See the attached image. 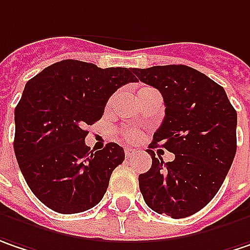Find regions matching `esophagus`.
<instances>
[{"label": "esophagus", "instance_id": "1", "mask_svg": "<svg viewBox=\"0 0 250 250\" xmlns=\"http://www.w3.org/2000/svg\"><path fill=\"white\" fill-rule=\"evenodd\" d=\"M125 157H127V158H131L133 155L137 154V150H134V148H130V147H127V148L125 150Z\"/></svg>", "mask_w": 250, "mask_h": 250}]
</instances>
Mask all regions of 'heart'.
<instances>
[{"label": "heart", "instance_id": "heart-1", "mask_svg": "<svg viewBox=\"0 0 250 250\" xmlns=\"http://www.w3.org/2000/svg\"><path fill=\"white\" fill-rule=\"evenodd\" d=\"M148 92H154V89H151V87H143V89H140L139 97L140 96L146 95V93H148ZM110 102H109V104H110ZM119 134L127 143H136L141 137V133L137 131V130H133V128H122V130H119Z\"/></svg>", "mask_w": 250, "mask_h": 250}]
</instances>
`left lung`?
<instances>
[{
	"instance_id": "left-lung-1",
	"label": "left lung",
	"mask_w": 250,
	"mask_h": 250,
	"mask_svg": "<svg viewBox=\"0 0 250 250\" xmlns=\"http://www.w3.org/2000/svg\"><path fill=\"white\" fill-rule=\"evenodd\" d=\"M137 79L160 90L166 117L147 153L151 168L139 175L146 204L174 219L201 211L216 195L236 154V110L222 86L185 65L134 69ZM161 144L176 154L164 163Z\"/></svg>"
}]
</instances>
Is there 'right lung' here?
Returning a JSON list of instances; mask_svg holds the SVG:
<instances>
[{"mask_svg":"<svg viewBox=\"0 0 250 250\" xmlns=\"http://www.w3.org/2000/svg\"><path fill=\"white\" fill-rule=\"evenodd\" d=\"M136 81L133 67L66 59L25 84L15 107L14 150L28 187L52 211L83 212L102 201L125 150L109 143L90 151L86 127L102 119L119 87Z\"/></svg>","mask_w":250,"mask_h":250,"instance_id":"right-lung-1","label":"right lung"}]
</instances>
